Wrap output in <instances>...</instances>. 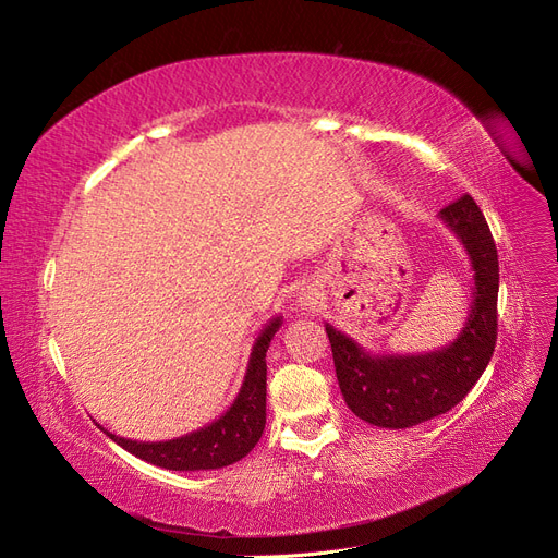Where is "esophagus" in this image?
I'll return each mask as SVG.
<instances>
[{
    "label": "esophagus",
    "mask_w": 558,
    "mask_h": 558,
    "mask_svg": "<svg viewBox=\"0 0 558 558\" xmlns=\"http://www.w3.org/2000/svg\"><path fill=\"white\" fill-rule=\"evenodd\" d=\"M317 304H320V292H317L315 288H306L299 292V306L304 311H313Z\"/></svg>",
    "instance_id": "34e87169"
}]
</instances>
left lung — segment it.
Wrapping results in <instances>:
<instances>
[{"mask_svg":"<svg viewBox=\"0 0 558 558\" xmlns=\"http://www.w3.org/2000/svg\"><path fill=\"white\" fill-rule=\"evenodd\" d=\"M474 270L470 315L458 337L421 355H372L329 323L333 367L348 409L378 427L404 429L453 409L484 374L498 339V250L472 196L437 215Z\"/></svg>","mask_w":558,"mask_h":558,"instance_id":"1","label":"left lung"}]
</instances>
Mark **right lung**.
<instances>
[{"label": "right lung", "instance_id": "obj_1", "mask_svg": "<svg viewBox=\"0 0 558 558\" xmlns=\"http://www.w3.org/2000/svg\"><path fill=\"white\" fill-rule=\"evenodd\" d=\"M282 325V317H274L264 325L257 341L252 345L247 372L241 392L235 395L233 404L213 423L203 425L194 433L166 439V441H135L119 435H105L117 441L129 453L147 460V463L166 470L194 472V470H219L238 463L245 458L254 444L259 441L266 425V350L270 339Z\"/></svg>", "mask_w": 558, "mask_h": 558}]
</instances>
